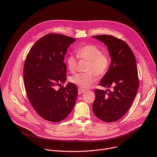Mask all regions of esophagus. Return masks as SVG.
<instances>
[{
    "mask_svg": "<svg viewBox=\"0 0 157 157\" xmlns=\"http://www.w3.org/2000/svg\"><path fill=\"white\" fill-rule=\"evenodd\" d=\"M84 92H85V90L81 88H78V94H81L82 93H83Z\"/></svg>",
    "mask_w": 157,
    "mask_h": 157,
    "instance_id": "1",
    "label": "esophagus"
}]
</instances>
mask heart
<instances>
[{"label": "heart", "instance_id": "obj_1", "mask_svg": "<svg viewBox=\"0 0 157 157\" xmlns=\"http://www.w3.org/2000/svg\"><path fill=\"white\" fill-rule=\"evenodd\" d=\"M78 58L89 61L86 73H81L71 76L70 81L73 84L84 89L88 88L97 81L98 76L105 75L110 65V59L107 52L94 45H86L79 47L76 50ZM78 58L73 55L68 56L66 60L68 70L75 73L76 70Z\"/></svg>", "mask_w": 157, "mask_h": 157}]
</instances>
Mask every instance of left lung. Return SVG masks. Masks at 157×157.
Returning a JSON list of instances; mask_svg holds the SVG:
<instances>
[{
  "label": "left lung",
  "mask_w": 157,
  "mask_h": 157,
  "mask_svg": "<svg viewBox=\"0 0 157 157\" xmlns=\"http://www.w3.org/2000/svg\"><path fill=\"white\" fill-rule=\"evenodd\" d=\"M108 48L112 59L107 73L100 86L110 87L103 90L96 89L92 105L95 115L105 122H113L123 117L130 108L139 88L138 73L135 56L123 40L110 35L94 36Z\"/></svg>",
  "instance_id": "8db88e82"
}]
</instances>
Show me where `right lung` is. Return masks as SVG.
Masks as SVG:
<instances>
[{"label": "right lung", "instance_id": "right-lung-1", "mask_svg": "<svg viewBox=\"0 0 157 157\" xmlns=\"http://www.w3.org/2000/svg\"><path fill=\"white\" fill-rule=\"evenodd\" d=\"M76 39L50 33L39 39L26 59L23 79L31 105L45 120L59 122L65 119L75 105L78 88L68 82L65 87L56 86L67 80L63 62L67 48Z\"/></svg>", "mask_w": 157, "mask_h": 157}]
</instances>
